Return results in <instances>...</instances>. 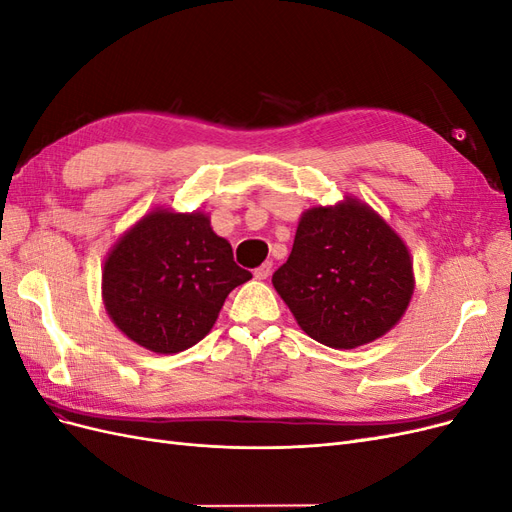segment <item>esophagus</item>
Masks as SVG:
<instances>
[{"label": "esophagus", "instance_id": "obj_1", "mask_svg": "<svg viewBox=\"0 0 512 512\" xmlns=\"http://www.w3.org/2000/svg\"><path fill=\"white\" fill-rule=\"evenodd\" d=\"M271 271H273L271 262H262L258 269H254V277H256V280H267V277L271 275Z\"/></svg>", "mask_w": 512, "mask_h": 512}]
</instances>
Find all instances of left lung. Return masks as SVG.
<instances>
[{"instance_id":"8db88e82","label":"left lung","mask_w":512,"mask_h":512,"mask_svg":"<svg viewBox=\"0 0 512 512\" xmlns=\"http://www.w3.org/2000/svg\"><path fill=\"white\" fill-rule=\"evenodd\" d=\"M273 286L309 337L350 350L395 327L410 303L414 273L397 232L348 198L301 215Z\"/></svg>"}]
</instances>
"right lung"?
Segmentation results:
<instances>
[{
	"mask_svg": "<svg viewBox=\"0 0 512 512\" xmlns=\"http://www.w3.org/2000/svg\"><path fill=\"white\" fill-rule=\"evenodd\" d=\"M250 277L205 213L153 211L108 254L102 297L132 342L175 354L211 331L228 292Z\"/></svg>",
	"mask_w": 512,
	"mask_h": 512,
	"instance_id": "add662e5",
	"label": "right lung"
}]
</instances>
